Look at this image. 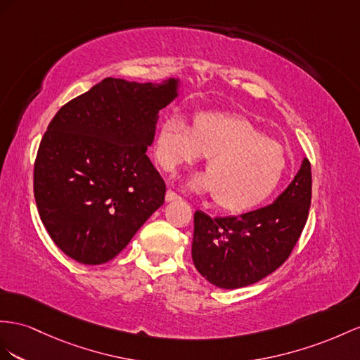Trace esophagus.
Listing matches in <instances>:
<instances>
[{"label": "esophagus", "mask_w": 360, "mask_h": 360, "mask_svg": "<svg viewBox=\"0 0 360 360\" xmlns=\"http://www.w3.org/2000/svg\"><path fill=\"white\" fill-rule=\"evenodd\" d=\"M181 196L176 195V193L172 191V190H167V193H165V200L167 202H172V200H179Z\"/></svg>", "instance_id": "esophagus-1"}]
</instances>
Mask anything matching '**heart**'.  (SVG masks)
Here are the masks:
<instances>
[{"label": "heart", "mask_w": 360, "mask_h": 360, "mask_svg": "<svg viewBox=\"0 0 360 360\" xmlns=\"http://www.w3.org/2000/svg\"><path fill=\"white\" fill-rule=\"evenodd\" d=\"M153 155L167 173L208 156V172L193 174L187 187L214 195L216 204L228 211L260 205L278 187L288 164L278 143L264 138L246 118L222 112H200L193 127L179 115L165 117Z\"/></svg>", "instance_id": "heart-1"}]
</instances>
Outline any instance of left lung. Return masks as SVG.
<instances>
[{"label": "left lung", "mask_w": 360, "mask_h": 360, "mask_svg": "<svg viewBox=\"0 0 360 360\" xmlns=\"http://www.w3.org/2000/svg\"><path fill=\"white\" fill-rule=\"evenodd\" d=\"M311 170L302 158L298 173L274 204L240 216L195 213L191 257L199 274L220 289L263 280L288 260L309 216Z\"/></svg>", "instance_id": "8db88e82"}]
</instances>
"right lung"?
I'll return each mask as SVG.
<instances>
[{"mask_svg":"<svg viewBox=\"0 0 360 360\" xmlns=\"http://www.w3.org/2000/svg\"><path fill=\"white\" fill-rule=\"evenodd\" d=\"M181 86L179 77H108L51 120L34 162V199L53 242L72 260H112L164 204L165 184L146 150Z\"/></svg>","mask_w":360,"mask_h":360,"instance_id":"obj_1","label":"right lung"}]
</instances>
